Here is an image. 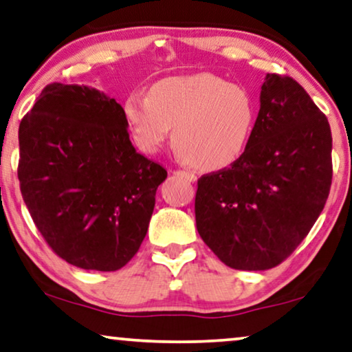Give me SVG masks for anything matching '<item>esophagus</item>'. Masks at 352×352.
Masks as SVG:
<instances>
[{
	"label": "esophagus",
	"mask_w": 352,
	"mask_h": 352,
	"mask_svg": "<svg viewBox=\"0 0 352 352\" xmlns=\"http://www.w3.org/2000/svg\"><path fill=\"white\" fill-rule=\"evenodd\" d=\"M174 174L175 175H180L183 178H186V180H190V182H196L197 180L196 174H192V172H188V170H174Z\"/></svg>",
	"instance_id": "obj_1"
}]
</instances>
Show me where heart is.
Listing matches in <instances>:
<instances>
[{
    "label": "heart",
    "mask_w": 352,
    "mask_h": 352,
    "mask_svg": "<svg viewBox=\"0 0 352 352\" xmlns=\"http://www.w3.org/2000/svg\"><path fill=\"white\" fill-rule=\"evenodd\" d=\"M124 120L135 145L153 155L172 139L180 158L204 170L232 164L248 145L256 102L246 88L201 72L169 77L124 99Z\"/></svg>",
    "instance_id": "heart-1"
}]
</instances>
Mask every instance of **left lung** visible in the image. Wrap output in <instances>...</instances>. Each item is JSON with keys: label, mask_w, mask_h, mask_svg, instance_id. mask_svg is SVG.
<instances>
[{"label": "left lung", "mask_w": 352, "mask_h": 352, "mask_svg": "<svg viewBox=\"0 0 352 352\" xmlns=\"http://www.w3.org/2000/svg\"><path fill=\"white\" fill-rule=\"evenodd\" d=\"M330 185L327 117L292 77L267 74L245 151L197 180V232L230 269H272L310 232Z\"/></svg>", "instance_id": "8db88e82"}]
</instances>
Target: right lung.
Here are the masks:
<instances>
[{
    "label": "right lung",
    "mask_w": 352,
    "mask_h": 352,
    "mask_svg": "<svg viewBox=\"0 0 352 352\" xmlns=\"http://www.w3.org/2000/svg\"><path fill=\"white\" fill-rule=\"evenodd\" d=\"M20 191L52 251L85 270L134 258L167 170L135 151L124 110L94 88L47 85L19 128Z\"/></svg>",
    "instance_id": "1"
}]
</instances>
